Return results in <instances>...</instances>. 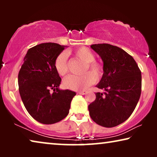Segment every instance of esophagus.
Returning a JSON list of instances; mask_svg holds the SVG:
<instances>
[{"label":"esophagus","mask_w":157,"mask_h":157,"mask_svg":"<svg viewBox=\"0 0 157 157\" xmlns=\"http://www.w3.org/2000/svg\"><path fill=\"white\" fill-rule=\"evenodd\" d=\"M86 93H87V91H80L78 92V94H81V95H85V94H86Z\"/></svg>","instance_id":"esophagus-1"}]
</instances>
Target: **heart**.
Masks as SVG:
<instances>
[{"label": "heart", "instance_id": "obj_1", "mask_svg": "<svg viewBox=\"0 0 157 157\" xmlns=\"http://www.w3.org/2000/svg\"><path fill=\"white\" fill-rule=\"evenodd\" d=\"M74 55L77 59L84 62L86 66L84 67V72L89 70L91 73L87 72L83 76H71L66 77L63 81V86L67 89L82 90L86 89L90 85L93 84L96 78H100L103 73L102 66L97 62L94 61L95 56L93 52L86 47L78 48L74 51ZM54 67L56 72L60 76H64L67 74L68 70V57L66 53H61L56 57L54 61Z\"/></svg>", "mask_w": 157, "mask_h": 157}]
</instances>
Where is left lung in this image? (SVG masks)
Wrapping results in <instances>:
<instances>
[{
    "instance_id": "1",
    "label": "left lung",
    "mask_w": 157,
    "mask_h": 157,
    "mask_svg": "<svg viewBox=\"0 0 157 157\" xmlns=\"http://www.w3.org/2000/svg\"><path fill=\"white\" fill-rule=\"evenodd\" d=\"M91 48L104 64V74L96 86L104 92L96 93L95 101L89 105L90 117L98 125L114 127L136 108L141 91V71L133 57L119 47L102 44Z\"/></svg>"
}]
</instances>
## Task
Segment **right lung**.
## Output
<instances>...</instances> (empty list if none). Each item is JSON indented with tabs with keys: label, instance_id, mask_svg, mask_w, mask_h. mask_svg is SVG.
Segmentation results:
<instances>
[{
	"label": "right lung",
	"instance_id": "obj_1",
	"mask_svg": "<svg viewBox=\"0 0 157 157\" xmlns=\"http://www.w3.org/2000/svg\"><path fill=\"white\" fill-rule=\"evenodd\" d=\"M66 47L55 43L36 45L28 50L19 71L21 99L29 114L41 124H55L66 118L76 95L59 89L61 78L54 67L55 59Z\"/></svg>",
	"mask_w": 157,
	"mask_h": 157
}]
</instances>
